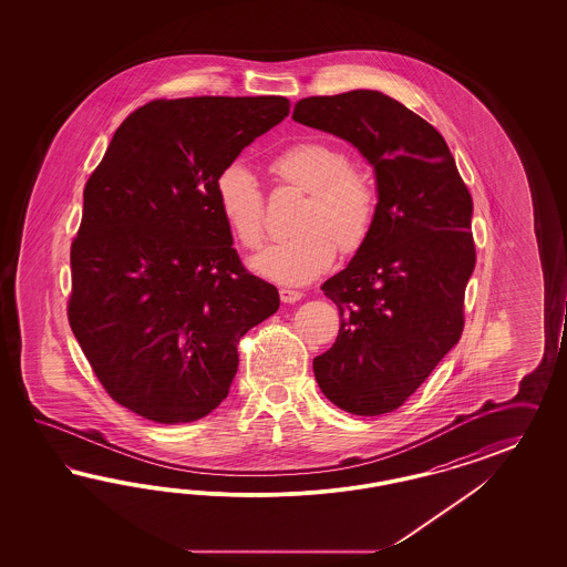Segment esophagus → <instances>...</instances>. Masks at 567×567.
I'll return each mask as SVG.
<instances>
[{
	"label": "esophagus",
	"instance_id": "obj_1",
	"mask_svg": "<svg viewBox=\"0 0 567 567\" xmlns=\"http://www.w3.org/2000/svg\"><path fill=\"white\" fill-rule=\"evenodd\" d=\"M303 297L301 291H292V289H280V299L282 303H297Z\"/></svg>",
	"mask_w": 567,
	"mask_h": 567
}]
</instances>
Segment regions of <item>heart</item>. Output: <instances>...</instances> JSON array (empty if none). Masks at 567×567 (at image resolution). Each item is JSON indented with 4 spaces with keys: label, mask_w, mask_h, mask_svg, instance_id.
<instances>
[{
    "label": "heart",
    "mask_w": 567,
    "mask_h": 567,
    "mask_svg": "<svg viewBox=\"0 0 567 567\" xmlns=\"http://www.w3.org/2000/svg\"><path fill=\"white\" fill-rule=\"evenodd\" d=\"M272 171L289 185L308 190L299 212L301 228L249 259L258 275L278 285H306L324 275L339 254L360 249L377 220L372 176L347 164V154L328 141H299L276 155ZM214 199L235 239L247 249L264 240V195L245 162H230L214 181Z\"/></svg>",
    "instance_id": "obj_1"
}]
</instances>
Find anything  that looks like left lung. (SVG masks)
<instances>
[{"label": "left lung", "mask_w": 567, "mask_h": 567, "mask_svg": "<svg viewBox=\"0 0 567 567\" xmlns=\"http://www.w3.org/2000/svg\"><path fill=\"white\" fill-rule=\"evenodd\" d=\"M292 121L349 141L377 176L372 233L322 285L341 328L313 374L344 412H393L462 337L476 266L470 190L441 133L380 91L306 97Z\"/></svg>", "instance_id": "1"}]
</instances>
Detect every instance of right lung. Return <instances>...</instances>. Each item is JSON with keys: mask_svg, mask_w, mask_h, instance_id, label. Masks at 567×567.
<instances>
[{"mask_svg": "<svg viewBox=\"0 0 567 567\" xmlns=\"http://www.w3.org/2000/svg\"><path fill=\"white\" fill-rule=\"evenodd\" d=\"M289 107L278 95L145 103L89 176L69 322L122 408L157 424L214 412L240 337L280 306L275 285L243 268L214 181Z\"/></svg>", "mask_w": 567, "mask_h": 567, "instance_id": "obj_1", "label": "right lung"}]
</instances>
